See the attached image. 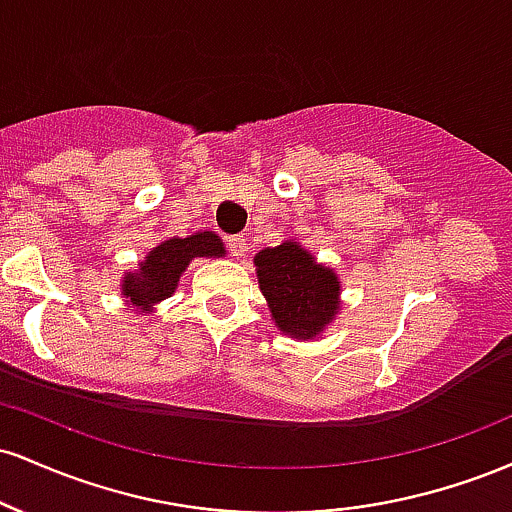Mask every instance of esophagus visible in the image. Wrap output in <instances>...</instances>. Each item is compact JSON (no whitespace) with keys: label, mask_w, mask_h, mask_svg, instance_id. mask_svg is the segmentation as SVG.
<instances>
[{"label":"esophagus","mask_w":512,"mask_h":512,"mask_svg":"<svg viewBox=\"0 0 512 512\" xmlns=\"http://www.w3.org/2000/svg\"><path fill=\"white\" fill-rule=\"evenodd\" d=\"M226 248L231 250L233 257H243L245 250H248V243H245L243 236H231L226 238Z\"/></svg>","instance_id":"34e87169"}]
</instances>
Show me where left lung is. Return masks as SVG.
Masks as SVG:
<instances>
[{
    "mask_svg": "<svg viewBox=\"0 0 512 512\" xmlns=\"http://www.w3.org/2000/svg\"><path fill=\"white\" fill-rule=\"evenodd\" d=\"M257 281L267 298L272 320L293 339L320 337L339 313L342 281L325 264H317L303 245L284 240L255 255Z\"/></svg>",
    "mask_w": 512,
    "mask_h": 512,
    "instance_id": "obj_1",
    "label": "left lung"
}]
</instances>
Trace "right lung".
I'll use <instances>...</instances> for the list:
<instances>
[{"label": "right lung", "instance_id": "obj_1", "mask_svg": "<svg viewBox=\"0 0 512 512\" xmlns=\"http://www.w3.org/2000/svg\"><path fill=\"white\" fill-rule=\"evenodd\" d=\"M195 257H226V248L214 231L163 240L144 257V262H139L137 272L122 276V296L142 313L151 310L175 291L180 274Z\"/></svg>", "mask_w": 512, "mask_h": 512}]
</instances>
